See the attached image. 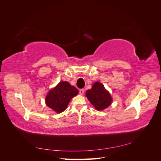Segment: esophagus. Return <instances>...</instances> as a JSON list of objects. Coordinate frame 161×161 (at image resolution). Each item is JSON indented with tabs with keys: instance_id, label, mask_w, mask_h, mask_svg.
I'll use <instances>...</instances> for the list:
<instances>
[{
	"instance_id": "34e87169",
	"label": "esophagus",
	"mask_w": 161,
	"mask_h": 161,
	"mask_svg": "<svg viewBox=\"0 0 161 161\" xmlns=\"http://www.w3.org/2000/svg\"><path fill=\"white\" fill-rule=\"evenodd\" d=\"M79 93H80V95H83L84 94V89H80L79 90Z\"/></svg>"
}]
</instances>
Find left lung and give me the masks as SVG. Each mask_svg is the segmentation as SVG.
<instances>
[{
	"label": "left lung",
	"mask_w": 161,
	"mask_h": 161,
	"mask_svg": "<svg viewBox=\"0 0 161 161\" xmlns=\"http://www.w3.org/2000/svg\"><path fill=\"white\" fill-rule=\"evenodd\" d=\"M86 96L97 110L105 109L111 105L112 101L109 92L99 82H96L91 89L86 91Z\"/></svg>",
	"instance_id": "left-lung-1"
}]
</instances>
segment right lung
Listing matches in <instances>:
<instances>
[{
    "label": "right lung",
    "mask_w": 161,
    "mask_h": 161,
    "mask_svg": "<svg viewBox=\"0 0 161 161\" xmlns=\"http://www.w3.org/2000/svg\"><path fill=\"white\" fill-rule=\"evenodd\" d=\"M79 93L75 86L66 81H62L50 90L46 97V105L56 113L64 111L73 97Z\"/></svg>",
    "instance_id": "obj_1"
}]
</instances>
